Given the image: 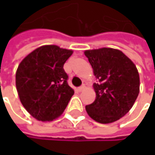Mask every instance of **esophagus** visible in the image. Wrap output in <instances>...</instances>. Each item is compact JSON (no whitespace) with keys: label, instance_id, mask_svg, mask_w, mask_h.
I'll use <instances>...</instances> for the list:
<instances>
[{"label":"esophagus","instance_id":"esophagus-1","mask_svg":"<svg viewBox=\"0 0 155 155\" xmlns=\"http://www.w3.org/2000/svg\"><path fill=\"white\" fill-rule=\"evenodd\" d=\"M84 88H85V86L84 85H82V86H81V87H78L77 90L79 92H81V91H83L84 90Z\"/></svg>","mask_w":155,"mask_h":155}]
</instances>
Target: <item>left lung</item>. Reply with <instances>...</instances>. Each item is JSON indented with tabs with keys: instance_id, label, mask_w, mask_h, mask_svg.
I'll use <instances>...</instances> for the list:
<instances>
[{
	"instance_id": "1",
	"label": "left lung",
	"mask_w": 155,
	"mask_h": 155,
	"mask_svg": "<svg viewBox=\"0 0 155 155\" xmlns=\"http://www.w3.org/2000/svg\"><path fill=\"white\" fill-rule=\"evenodd\" d=\"M97 83L95 100L86 105L89 116L101 124L113 123L130 110L140 93V74L135 64L120 50L100 48L84 51Z\"/></svg>"
}]
</instances>
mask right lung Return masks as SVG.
<instances>
[{"label": "right lung", "instance_id": "obj_1", "mask_svg": "<svg viewBox=\"0 0 155 155\" xmlns=\"http://www.w3.org/2000/svg\"><path fill=\"white\" fill-rule=\"evenodd\" d=\"M72 54V50L45 45L36 48L19 64L15 86L20 101L29 114L39 121L59 118L74 94L63 69Z\"/></svg>", "mask_w": 155, "mask_h": 155}]
</instances>
